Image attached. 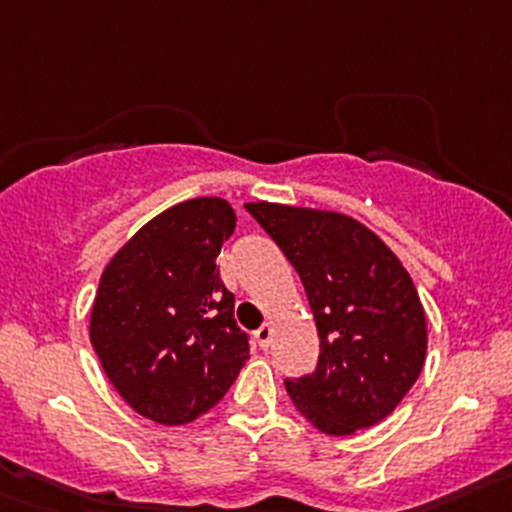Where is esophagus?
I'll return each mask as SVG.
<instances>
[{
  "label": "esophagus",
  "instance_id": "obj_1",
  "mask_svg": "<svg viewBox=\"0 0 512 512\" xmlns=\"http://www.w3.org/2000/svg\"><path fill=\"white\" fill-rule=\"evenodd\" d=\"M272 332H275V329H272L270 322H265V324H262V327L255 332L257 344H260L262 349H267V347H270V344H272Z\"/></svg>",
  "mask_w": 512,
  "mask_h": 512
}]
</instances>
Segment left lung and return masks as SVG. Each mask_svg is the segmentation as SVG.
Segmentation results:
<instances>
[{"mask_svg": "<svg viewBox=\"0 0 512 512\" xmlns=\"http://www.w3.org/2000/svg\"><path fill=\"white\" fill-rule=\"evenodd\" d=\"M307 292L319 332L317 369L285 379L297 411L327 436L384 421L426 361V314L399 257L342 213L247 203Z\"/></svg>", "mask_w": 512, "mask_h": 512, "instance_id": "left-lung-1", "label": "left lung"}]
</instances>
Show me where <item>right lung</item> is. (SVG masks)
Segmentation results:
<instances>
[{"mask_svg":"<svg viewBox=\"0 0 512 512\" xmlns=\"http://www.w3.org/2000/svg\"><path fill=\"white\" fill-rule=\"evenodd\" d=\"M235 230L223 198H193L146 223L103 270L91 344L133 411L163 426L208 414L250 359L215 257Z\"/></svg>","mask_w":512,"mask_h":512,"instance_id":"add662e5","label":"right lung"}]
</instances>
